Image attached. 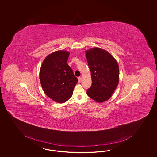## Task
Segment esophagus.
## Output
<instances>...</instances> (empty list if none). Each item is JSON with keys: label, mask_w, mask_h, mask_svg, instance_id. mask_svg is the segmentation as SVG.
<instances>
[{"label": "esophagus", "mask_w": 157, "mask_h": 157, "mask_svg": "<svg viewBox=\"0 0 157 157\" xmlns=\"http://www.w3.org/2000/svg\"><path fill=\"white\" fill-rule=\"evenodd\" d=\"M78 82H81V80H82V78H81V77H78Z\"/></svg>", "instance_id": "34e87169"}]
</instances>
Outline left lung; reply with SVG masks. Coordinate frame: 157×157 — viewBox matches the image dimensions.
I'll list each match as a JSON object with an SVG mask.
<instances>
[{
	"label": "left lung",
	"instance_id": "left-lung-1",
	"mask_svg": "<svg viewBox=\"0 0 157 157\" xmlns=\"http://www.w3.org/2000/svg\"><path fill=\"white\" fill-rule=\"evenodd\" d=\"M85 54L92 80L87 95L97 103H103L110 99L118 86V64L111 54L100 48H90Z\"/></svg>",
	"mask_w": 157,
	"mask_h": 157
}]
</instances>
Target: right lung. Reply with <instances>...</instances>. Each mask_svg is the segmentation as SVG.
I'll return each mask as SVG.
<instances>
[{
    "label": "right lung",
    "mask_w": 157,
    "mask_h": 157,
    "mask_svg": "<svg viewBox=\"0 0 157 157\" xmlns=\"http://www.w3.org/2000/svg\"><path fill=\"white\" fill-rule=\"evenodd\" d=\"M70 52L58 50L47 56L40 67L39 78L44 93L59 103L67 101L78 82L67 64Z\"/></svg>",
    "instance_id": "right-lung-1"
}]
</instances>
